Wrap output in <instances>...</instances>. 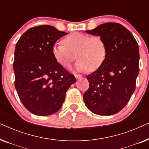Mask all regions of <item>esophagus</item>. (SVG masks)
<instances>
[{
	"label": "esophagus",
	"instance_id": "34e87169",
	"mask_svg": "<svg viewBox=\"0 0 149 149\" xmlns=\"http://www.w3.org/2000/svg\"><path fill=\"white\" fill-rule=\"evenodd\" d=\"M74 77H75V78H76L77 79H78L81 78L82 75L80 74H74Z\"/></svg>",
	"mask_w": 149,
	"mask_h": 149
}]
</instances>
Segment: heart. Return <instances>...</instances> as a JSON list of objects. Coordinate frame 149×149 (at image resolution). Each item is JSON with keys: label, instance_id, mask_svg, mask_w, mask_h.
I'll return each instance as SVG.
<instances>
[{"label": "heart", "instance_id": "heart-1", "mask_svg": "<svg viewBox=\"0 0 149 149\" xmlns=\"http://www.w3.org/2000/svg\"><path fill=\"white\" fill-rule=\"evenodd\" d=\"M52 54L56 62L64 68H69L76 56L77 70L85 71L89 68L94 71L104 62L107 48L100 36H90L76 32L63 38L62 43L56 42L52 47Z\"/></svg>", "mask_w": 149, "mask_h": 149}]
</instances>
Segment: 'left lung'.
<instances>
[{
	"instance_id": "obj_1",
	"label": "left lung",
	"mask_w": 149,
	"mask_h": 149,
	"mask_svg": "<svg viewBox=\"0 0 149 149\" xmlns=\"http://www.w3.org/2000/svg\"><path fill=\"white\" fill-rule=\"evenodd\" d=\"M85 32L103 38L107 56L103 64L87 76L89 87L83 100L96 115H114L125 107L136 89L139 47L131 32L119 23L102 24Z\"/></svg>"
}]
</instances>
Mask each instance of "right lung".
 Returning <instances> with one entry per match:
<instances>
[{"label":"right lung","mask_w":149,"mask_h":149,"mask_svg":"<svg viewBox=\"0 0 149 149\" xmlns=\"http://www.w3.org/2000/svg\"><path fill=\"white\" fill-rule=\"evenodd\" d=\"M67 34L49 25L37 26L24 32L16 43L15 87L23 105L36 115L58 111L66 91L76 81L52 54L53 45Z\"/></svg>","instance_id":"right-lung-1"}]
</instances>
